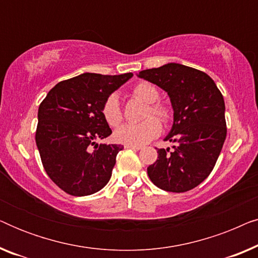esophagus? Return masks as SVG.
Wrapping results in <instances>:
<instances>
[{
	"mask_svg": "<svg viewBox=\"0 0 258 258\" xmlns=\"http://www.w3.org/2000/svg\"><path fill=\"white\" fill-rule=\"evenodd\" d=\"M124 148H126V149H133V150H140V149H142V148L139 147V146H130V144H125Z\"/></svg>",
	"mask_w": 258,
	"mask_h": 258,
	"instance_id": "34e87169",
	"label": "esophagus"
}]
</instances>
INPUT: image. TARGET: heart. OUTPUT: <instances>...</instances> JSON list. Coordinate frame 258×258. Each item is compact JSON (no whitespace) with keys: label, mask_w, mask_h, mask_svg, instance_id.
I'll use <instances>...</instances> for the list:
<instances>
[{"label":"heart","mask_w":258,"mask_h":258,"mask_svg":"<svg viewBox=\"0 0 258 258\" xmlns=\"http://www.w3.org/2000/svg\"><path fill=\"white\" fill-rule=\"evenodd\" d=\"M134 98L143 103L147 107L143 111L144 121L137 124H124L115 132V139L117 142L130 146H143L157 137L161 133V123H168L171 119L172 112L163 102L158 101L160 90L156 86L149 82H140L132 89ZM102 116L110 126H117L123 119V112L119 105V101L116 95L111 94L105 98L102 104ZM155 117H157L155 119Z\"/></svg>","instance_id":"1"}]
</instances>
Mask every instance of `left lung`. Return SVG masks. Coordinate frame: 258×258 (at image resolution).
<instances>
[{"mask_svg":"<svg viewBox=\"0 0 258 258\" xmlns=\"http://www.w3.org/2000/svg\"><path fill=\"white\" fill-rule=\"evenodd\" d=\"M139 76L167 91L174 108V124L165 137L176 143L174 150L156 148L148 176L165 191H189L210 175L223 147V96L209 75L178 63L142 70Z\"/></svg>","mask_w":258,"mask_h":258,"instance_id":"8db88e82","label":"left lung"}]
</instances>
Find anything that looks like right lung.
<instances>
[{
    "instance_id": "right-lung-1",
    "label": "right lung",
    "mask_w": 258,
    "mask_h": 258,
    "mask_svg": "<svg viewBox=\"0 0 258 258\" xmlns=\"http://www.w3.org/2000/svg\"><path fill=\"white\" fill-rule=\"evenodd\" d=\"M132 76L86 73L61 81L41 102L35 140L42 164L69 195H91L110 179L123 147L95 143L111 134L101 109L105 98Z\"/></svg>"
}]
</instances>
